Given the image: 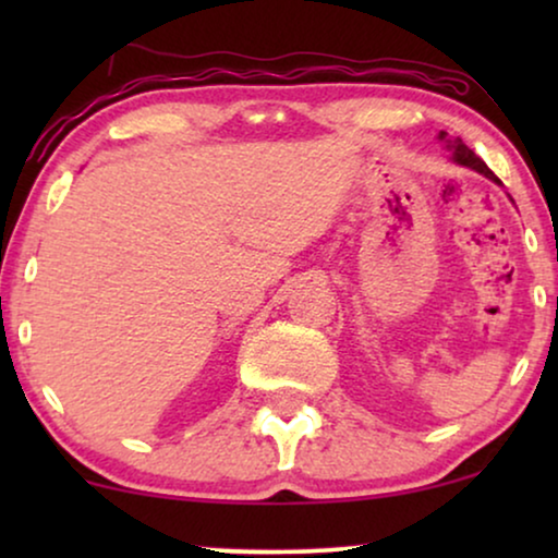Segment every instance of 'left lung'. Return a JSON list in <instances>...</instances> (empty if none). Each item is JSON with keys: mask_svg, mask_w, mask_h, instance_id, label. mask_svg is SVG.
<instances>
[{"mask_svg": "<svg viewBox=\"0 0 558 558\" xmlns=\"http://www.w3.org/2000/svg\"><path fill=\"white\" fill-rule=\"evenodd\" d=\"M439 140L447 144V149L452 151V159L457 165H462V167H470V170H475V172H480V174H485L487 180H493V182H498L500 185V180L495 178V172L490 170V167H487L483 159H480L475 151H472L468 144H464L460 136H457V140H449L447 136V132H439Z\"/></svg>", "mask_w": 558, "mask_h": 558, "instance_id": "8db88e82", "label": "left lung"}]
</instances>
